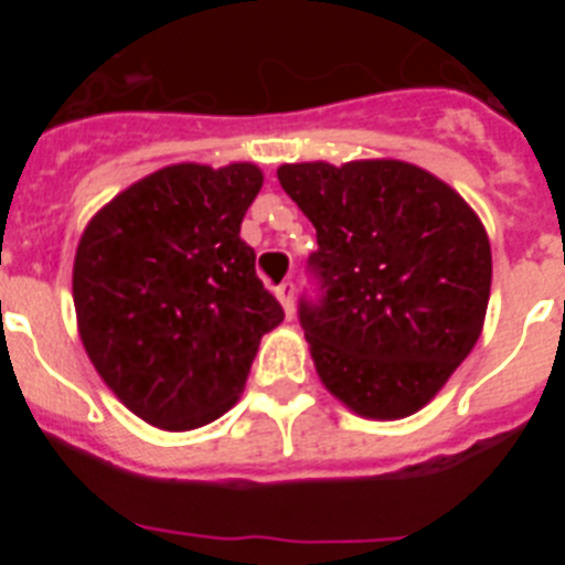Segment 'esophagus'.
Here are the masks:
<instances>
[{
	"instance_id": "34e87169",
	"label": "esophagus",
	"mask_w": 565,
	"mask_h": 565,
	"mask_svg": "<svg viewBox=\"0 0 565 565\" xmlns=\"http://www.w3.org/2000/svg\"><path fill=\"white\" fill-rule=\"evenodd\" d=\"M274 294H277L279 306H282L286 317H291L294 313V282H282V286L274 288Z\"/></svg>"
}]
</instances>
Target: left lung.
I'll use <instances>...</instances> for the list:
<instances>
[{
  "label": "left lung",
  "instance_id": "8db88e82",
  "mask_svg": "<svg viewBox=\"0 0 565 565\" xmlns=\"http://www.w3.org/2000/svg\"><path fill=\"white\" fill-rule=\"evenodd\" d=\"M279 186L317 228L302 302L313 367L356 416H413L476 348L492 286L481 217L427 169L393 158L282 163Z\"/></svg>",
  "mask_w": 565,
  "mask_h": 565
}]
</instances>
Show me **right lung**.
Returning a JSON list of instances; mask_svg holds the SVG:
<instances>
[{
    "instance_id": "obj_1",
    "label": "right lung",
    "mask_w": 565,
    "mask_h": 565,
    "mask_svg": "<svg viewBox=\"0 0 565 565\" xmlns=\"http://www.w3.org/2000/svg\"><path fill=\"white\" fill-rule=\"evenodd\" d=\"M259 186L257 163H172L115 194L78 239L84 351L152 427L198 430L232 411L259 339L286 317L239 239Z\"/></svg>"
}]
</instances>
